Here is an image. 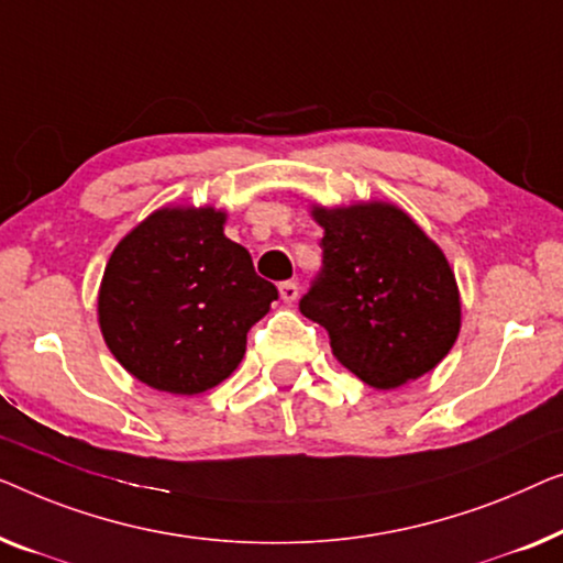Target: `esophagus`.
<instances>
[{"label":"esophagus","mask_w":563,"mask_h":563,"mask_svg":"<svg viewBox=\"0 0 563 563\" xmlns=\"http://www.w3.org/2000/svg\"><path fill=\"white\" fill-rule=\"evenodd\" d=\"M280 298L285 303H292L298 298V283L296 280H285L280 283Z\"/></svg>","instance_id":"34e87169"}]
</instances>
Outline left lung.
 Here are the masks:
<instances>
[{"label":"left lung","mask_w":563,"mask_h":563,"mask_svg":"<svg viewBox=\"0 0 563 563\" xmlns=\"http://www.w3.org/2000/svg\"><path fill=\"white\" fill-rule=\"evenodd\" d=\"M321 271L300 313L329 331L334 357L379 390L437 367L459 334V290L443 252L387 203L316 209Z\"/></svg>","instance_id":"obj_1"}]
</instances>
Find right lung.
Returning <instances> with one entry per match:
<instances>
[{
	"label": "right lung",
	"mask_w": 563,
	"mask_h": 563,
	"mask_svg": "<svg viewBox=\"0 0 563 563\" xmlns=\"http://www.w3.org/2000/svg\"><path fill=\"white\" fill-rule=\"evenodd\" d=\"M278 288L224 236V213L161 209L117 244L99 290L104 342L155 390L196 395L236 369Z\"/></svg>",
	"instance_id": "obj_1"
}]
</instances>
